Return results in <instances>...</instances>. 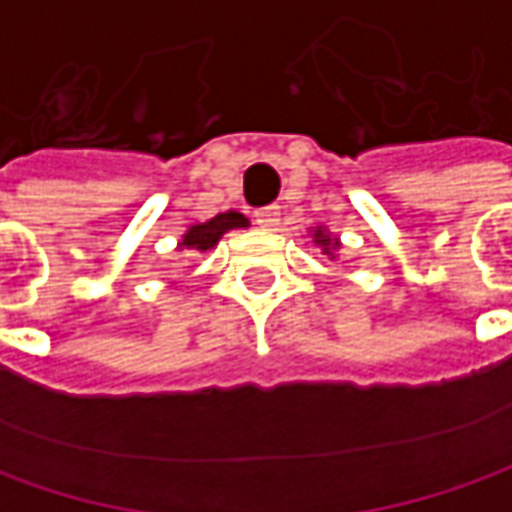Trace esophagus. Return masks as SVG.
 I'll use <instances>...</instances> for the list:
<instances>
[{
	"label": "esophagus",
	"mask_w": 512,
	"mask_h": 512,
	"mask_svg": "<svg viewBox=\"0 0 512 512\" xmlns=\"http://www.w3.org/2000/svg\"><path fill=\"white\" fill-rule=\"evenodd\" d=\"M260 229H278L280 226V206H266L255 214Z\"/></svg>",
	"instance_id": "obj_1"
}]
</instances>
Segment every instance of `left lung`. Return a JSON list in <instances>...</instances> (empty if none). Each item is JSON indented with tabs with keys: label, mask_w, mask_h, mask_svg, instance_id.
Instances as JSON below:
<instances>
[{
	"label": "left lung",
	"mask_w": 512,
	"mask_h": 512,
	"mask_svg": "<svg viewBox=\"0 0 512 512\" xmlns=\"http://www.w3.org/2000/svg\"><path fill=\"white\" fill-rule=\"evenodd\" d=\"M312 243L321 246V252L329 257V260H335L338 252H341V237H335L326 226H315V229H312Z\"/></svg>",
	"instance_id": "1"
}]
</instances>
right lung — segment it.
Segmentation results:
<instances>
[{
  "label": "right lung",
  "mask_w": 512,
  "mask_h": 512,
  "mask_svg": "<svg viewBox=\"0 0 512 512\" xmlns=\"http://www.w3.org/2000/svg\"><path fill=\"white\" fill-rule=\"evenodd\" d=\"M249 226V217H243L240 212H223L214 214L212 220L206 223H194L186 229L183 240L177 243V249H191V252H209L220 243V237L232 229H246Z\"/></svg>",
  "instance_id": "1"
}]
</instances>
